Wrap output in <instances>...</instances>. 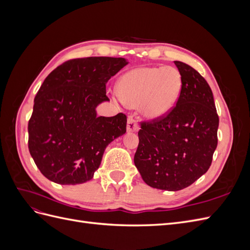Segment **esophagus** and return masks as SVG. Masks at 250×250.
I'll return each instance as SVG.
<instances>
[{
	"label": "esophagus",
	"instance_id": "esophagus-1",
	"mask_svg": "<svg viewBox=\"0 0 250 250\" xmlns=\"http://www.w3.org/2000/svg\"><path fill=\"white\" fill-rule=\"evenodd\" d=\"M139 129V125L132 117H129L127 120V131L128 132H135Z\"/></svg>",
	"mask_w": 250,
	"mask_h": 250
}]
</instances>
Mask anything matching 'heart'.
<instances>
[{
	"label": "heart",
	"instance_id": "heart-1",
	"mask_svg": "<svg viewBox=\"0 0 250 250\" xmlns=\"http://www.w3.org/2000/svg\"><path fill=\"white\" fill-rule=\"evenodd\" d=\"M183 80L175 67H137L125 73L118 82L117 102L132 107L140 106L141 112L150 120L165 117L178 100Z\"/></svg>",
	"mask_w": 250,
	"mask_h": 250
}]
</instances>
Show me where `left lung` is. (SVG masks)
Listing matches in <instances>:
<instances>
[{
  "label": "left lung",
  "instance_id": "8db88e82",
  "mask_svg": "<svg viewBox=\"0 0 250 250\" xmlns=\"http://www.w3.org/2000/svg\"><path fill=\"white\" fill-rule=\"evenodd\" d=\"M183 86L167 117L142 123L134 165L151 188L179 191L206 173L217 147L219 118L213 92L192 66L174 62Z\"/></svg>",
  "mask_w": 250,
  "mask_h": 250
}]
</instances>
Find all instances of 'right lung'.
<instances>
[{
	"instance_id": "right-lung-1",
	"label": "right lung",
	"mask_w": 250,
	"mask_h": 250,
	"mask_svg": "<svg viewBox=\"0 0 250 250\" xmlns=\"http://www.w3.org/2000/svg\"><path fill=\"white\" fill-rule=\"evenodd\" d=\"M126 64L121 57L77 58L44 79L28 124L30 154L44 177L69 186L94 177L108 144L126 132L124 113L97 116L109 101L107 81Z\"/></svg>"
}]
</instances>
